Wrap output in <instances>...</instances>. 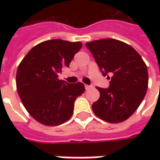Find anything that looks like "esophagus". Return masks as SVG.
<instances>
[{"instance_id": "1", "label": "esophagus", "mask_w": 160, "mask_h": 160, "mask_svg": "<svg viewBox=\"0 0 160 160\" xmlns=\"http://www.w3.org/2000/svg\"><path fill=\"white\" fill-rule=\"evenodd\" d=\"M91 86H88V85H85V88H86V90H89L91 88Z\"/></svg>"}]
</instances>
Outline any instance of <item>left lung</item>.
<instances>
[{
	"label": "left lung",
	"mask_w": 160,
	"mask_h": 160,
	"mask_svg": "<svg viewBox=\"0 0 160 160\" xmlns=\"http://www.w3.org/2000/svg\"><path fill=\"white\" fill-rule=\"evenodd\" d=\"M86 46L103 75H112L109 88L97 87L100 97L92 105L94 114L111 123L127 120L140 106L148 90L146 63L132 46L119 40H95Z\"/></svg>",
	"instance_id": "8db88e82"
}]
</instances>
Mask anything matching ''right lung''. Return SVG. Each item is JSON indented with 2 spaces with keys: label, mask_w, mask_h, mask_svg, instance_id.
<instances>
[{
  "label": "right lung",
  "mask_w": 160,
  "mask_h": 160,
  "mask_svg": "<svg viewBox=\"0 0 160 160\" xmlns=\"http://www.w3.org/2000/svg\"><path fill=\"white\" fill-rule=\"evenodd\" d=\"M81 47L80 42L48 40L34 46L19 63L18 93L26 111L40 123L57 126L72 117L74 101L85 92V86L67 83L58 74L69 67Z\"/></svg>",
  "instance_id": "right-lung-1"
}]
</instances>
